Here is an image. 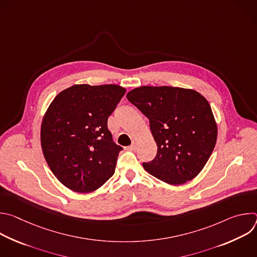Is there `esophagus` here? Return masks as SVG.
I'll return each mask as SVG.
<instances>
[{"instance_id":"obj_1","label":"esophagus","mask_w":257,"mask_h":257,"mask_svg":"<svg viewBox=\"0 0 257 257\" xmlns=\"http://www.w3.org/2000/svg\"><path fill=\"white\" fill-rule=\"evenodd\" d=\"M129 149H130L131 151H135V150L137 149V143H136V142H133V143L129 146Z\"/></svg>"}]
</instances>
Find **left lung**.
Returning a JSON list of instances; mask_svg holds the SVG:
<instances>
[{
    "label": "left lung",
    "instance_id": "8db88e82",
    "mask_svg": "<svg viewBox=\"0 0 257 257\" xmlns=\"http://www.w3.org/2000/svg\"><path fill=\"white\" fill-rule=\"evenodd\" d=\"M150 120L157 157L143 168L171 185L194 179L211 156L217 126L211 107L199 92L173 86H140L127 93Z\"/></svg>",
    "mask_w": 257,
    "mask_h": 257
}]
</instances>
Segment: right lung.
<instances>
[{
	"mask_svg": "<svg viewBox=\"0 0 257 257\" xmlns=\"http://www.w3.org/2000/svg\"><path fill=\"white\" fill-rule=\"evenodd\" d=\"M120 85L75 84L61 91L43 118L44 157L64 186L89 193L115 173L119 153L107 118L125 94Z\"/></svg>",
	"mask_w": 257,
	"mask_h": 257,
	"instance_id": "right-lung-1",
	"label": "right lung"
}]
</instances>
